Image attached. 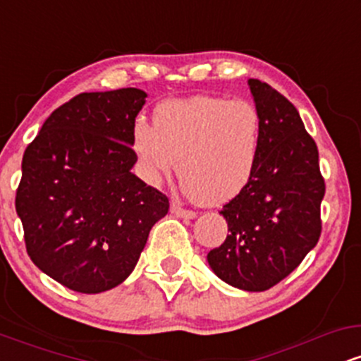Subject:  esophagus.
<instances>
[{
    "instance_id": "34e87169",
    "label": "esophagus",
    "mask_w": 361,
    "mask_h": 361,
    "mask_svg": "<svg viewBox=\"0 0 361 361\" xmlns=\"http://www.w3.org/2000/svg\"><path fill=\"white\" fill-rule=\"evenodd\" d=\"M171 212L176 215V217H183V219H195L197 217V212L195 210H188V209H183L180 204H176V202H173L171 204Z\"/></svg>"
}]
</instances>
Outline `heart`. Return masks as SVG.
<instances>
[{
    "label": "heart",
    "instance_id": "heart-1",
    "mask_svg": "<svg viewBox=\"0 0 361 361\" xmlns=\"http://www.w3.org/2000/svg\"><path fill=\"white\" fill-rule=\"evenodd\" d=\"M261 134V115L251 102L198 94L159 103L154 127L135 123L130 144L149 183L171 176L180 159L186 193L200 204L217 205L250 183Z\"/></svg>",
    "mask_w": 361,
    "mask_h": 361
}]
</instances>
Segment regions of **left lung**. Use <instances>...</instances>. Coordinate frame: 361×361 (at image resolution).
Returning <instances> with one entry per match:
<instances>
[{
  "instance_id": "1",
  "label": "left lung",
  "mask_w": 361,
  "mask_h": 361,
  "mask_svg": "<svg viewBox=\"0 0 361 361\" xmlns=\"http://www.w3.org/2000/svg\"><path fill=\"white\" fill-rule=\"evenodd\" d=\"M247 85L263 123L258 163L246 188L221 210L229 234L207 259L226 283L263 292L317 244L326 183L317 146L295 106L267 82Z\"/></svg>"
}]
</instances>
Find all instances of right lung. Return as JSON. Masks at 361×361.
Listing matches in <instances>:
<instances>
[{"label":"right lung","instance_id":"1","mask_svg":"<svg viewBox=\"0 0 361 361\" xmlns=\"http://www.w3.org/2000/svg\"><path fill=\"white\" fill-rule=\"evenodd\" d=\"M147 94L81 93L56 109L25 149L15 207L27 252L81 293L122 283L169 200L130 171V139Z\"/></svg>","mask_w":361,"mask_h":361}]
</instances>
